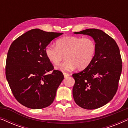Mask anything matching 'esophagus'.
Instances as JSON below:
<instances>
[{"instance_id":"1","label":"esophagus","mask_w":128,"mask_h":128,"mask_svg":"<svg viewBox=\"0 0 128 128\" xmlns=\"http://www.w3.org/2000/svg\"><path fill=\"white\" fill-rule=\"evenodd\" d=\"M64 78H68V76H70V74H68V73H64Z\"/></svg>"}]
</instances>
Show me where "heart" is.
I'll return each instance as SVG.
<instances>
[{
  "label": "heart",
  "mask_w": 128,
  "mask_h": 128,
  "mask_svg": "<svg viewBox=\"0 0 128 128\" xmlns=\"http://www.w3.org/2000/svg\"><path fill=\"white\" fill-rule=\"evenodd\" d=\"M96 51V45L92 39L75 36L59 38L56 41V46L48 45L45 49L46 58L54 64H58L65 55V62L56 68L62 72L86 68L93 60Z\"/></svg>",
  "instance_id": "heart-1"
}]
</instances>
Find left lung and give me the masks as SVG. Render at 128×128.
I'll use <instances>...</instances> for the list:
<instances>
[{"label": "left lung", "mask_w": 128, "mask_h": 128, "mask_svg": "<svg viewBox=\"0 0 128 128\" xmlns=\"http://www.w3.org/2000/svg\"><path fill=\"white\" fill-rule=\"evenodd\" d=\"M74 34L92 36L96 51L92 63L72 75L75 80L73 98L84 109H97L109 102L116 94L122 68L120 49L115 40L101 30L89 28Z\"/></svg>", "instance_id": "left-lung-1"}]
</instances>
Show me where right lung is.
Listing matches in <instances>:
<instances>
[{
  "mask_svg": "<svg viewBox=\"0 0 128 128\" xmlns=\"http://www.w3.org/2000/svg\"><path fill=\"white\" fill-rule=\"evenodd\" d=\"M63 33L32 29L15 40L6 59V76L16 99L26 107L42 109L50 106L64 80L63 73L53 70L45 49Z\"/></svg>",
  "mask_w": 128,
  "mask_h": 128,
  "instance_id": "obj_1",
  "label": "right lung"
}]
</instances>
